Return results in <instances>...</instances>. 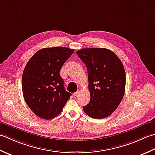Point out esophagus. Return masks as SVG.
Listing matches in <instances>:
<instances>
[{
    "label": "esophagus",
    "instance_id": "esophagus-1",
    "mask_svg": "<svg viewBox=\"0 0 155 155\" xmlns=\"http://www.w3.org/2000/svg\"><path fill=\"white\" fill-rule=\"evenodd\" d=\"M80 94V90H78V91H76V92L74 93V96H78Z\"/></svg>",
    "mask_w": 155,
    "mask_h": 155
}]
</instances>
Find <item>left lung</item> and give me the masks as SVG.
Masks as SVG:
<instances>
[{"instance_id": "8db88e82", "label": "left lung", "mask_w": 155, "mask_h": 155, "mask_svg": "<svg viewBox=\"0 0 155 155\" xmlns=\"http://www.w3.org/2000/svg\"><path fill=\"white\" fill-rule=\"evenodd\" d=\"M86 65L90 101L83 110L92 118L108 117L124 96L126 73L122 61L111 50L87 48L76 51Z\"/></svg>"}]
</instances>
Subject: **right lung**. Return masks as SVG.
<instances>
[{
    "mask_svg": "<svg viewBox=\"0 0 155 155\" xmlns=\"http://www.w3.org/2000/svg\"><path fill=\"white\" fill-rule=\"evenodd\" d=\"M74 52L67 47L43 48L35 53L25 66L22 76L23 97L39 117L55 118L70 97L59 71Z\"/></svg>",
    "mask_w": 155,
    "mask_h": 155,
    "instance_id": "1",
    "label": "right lung"
}]
</instances>
